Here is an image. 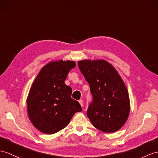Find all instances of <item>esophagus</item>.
Instances as JSON below:
<instances>
[{
	"instance_id": "1",
	"label": "esophagus",
	"mask_w": 158,
	"mask_h": 158,
	"mask_svg": "<svg viewBox=\"0 0 158 158\" xmlns=\"http://www.w3.org/2000/svg\"><path fill=\"white\" fill-rule=\"evenodd\" d=\"M79 103L80 104V105H81V106H83V105H84V102H83V101H82V100H80V101H79Z\"/></svg>"
}]
</instances>
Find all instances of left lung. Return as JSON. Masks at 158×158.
<instances>
[{"instance_id": "1", "label": "left lung", "mask_w": 158, "mask_h": 158, "mask_svg": "<svg viewBox=\"0 0 158 158\" xmlns=\"http://www.w3.org/2000/svg\"><path fill=\"white\" fill-rule=\"evenodd\" d=\"M80 72L89 84L92 101L87 116L94 127L114 133L125 123L129 114L127 89L117 71L105 60L79 61Z\"/></svg>"}]
</instances>
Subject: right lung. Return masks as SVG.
I'll return each instance as SVG.
<instances>
[{"mask_svg":"<svg viewBox=\"0 0 158 158\" xmlns=\"http://www.w3.org/2000/svg\"><path fill=\"white\" fill-rule=\"evenodd\" d=\"M74 61H51L42 68L31 87L27 99V112L35 128L45 134H53L69 124L80 103L71 98L72 88L64 81Z\"/></svg>","mask_w":158,"mask_h":158,"instance_id":"add662e5","label":"right lung"}]
</instances>
